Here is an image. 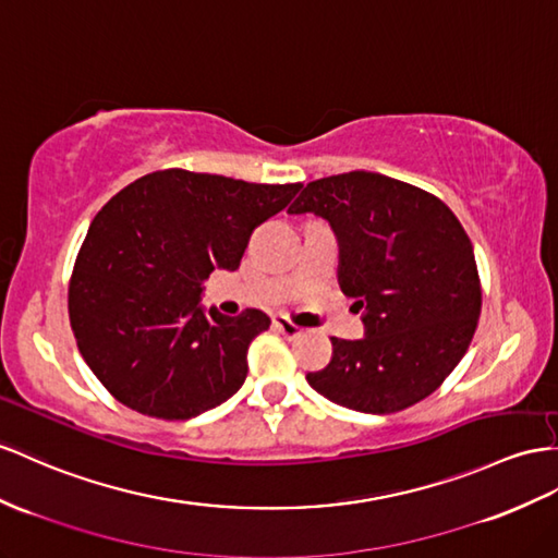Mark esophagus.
<instances>
[{"label": "esophagus", "instance_id": "1", "mask_svg": "<svg viewBox=\"0 0 558 558\" xmlns=\"http://www.w3.org/2000/svg\"><path fill=\"white\" fill-rule=\"evenodd\" d=\"M274 327H276V330H278L282 337H288V339H294V337H299V335L304 332L302 327L290 323L288 318H282V316H276V318H274Z\"/></svg>", "mask_w": 558, "mask_h": 558}]
</instances>
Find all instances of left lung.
Returning a JSON list of instances; mask_svg holds the SVG:
<instances>
[{
	"mask_svg": "<svg viewBox=\"0 0 558 558\" xmlns=\"http://www.w3.org/2000/svg\"><path fill=\"white\" fill-rule=\"evenodd\" d=\"M330 223L339 288L363 308V339H332L306 381L367 415L415 405L462 361L481 316L474 247L446 203L375 171L311 181L288 209Z\"/></svg>",
	"mask_w": 558,
	"mask_h": 558,
	"instance_id": "left-lung-1",
	"label": "left lung"
}]
</instances>
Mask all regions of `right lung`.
I'll return each instance as SVG.
<instances>
[{"label":"right lung","mask_w":558,"mask_h":558,"mask_svg":"<svg viewBox=\"0 0 558 558\" xmlns=\"http://www.w3.org/2000/svg\"><path fill=\"white\" fill-rule=\"evenodd\" d=\"M302 183H250L185 169L153 171L96 214L68 292L82 359L141 415L191 420L228 401L247 377V349L266 313L205 311L211 270H235L252 231Z\"/></svg>","instance_id":"add662e5"}]
</instances>
